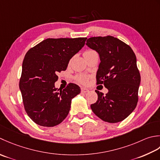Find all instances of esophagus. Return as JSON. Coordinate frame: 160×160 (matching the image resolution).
I'll list each match as a JSON object with an SVG mask.
<instances>
[{
    "label": "esophagus",
    "mask_w": 160,
    "mask_h": 160,
    "mask_svg": "<svg viewBox=\"0 0 160 160\" xmlns=\"http://www.w3.org/2000/svg\"><path fill=\"white\" fill-rule=\"evenodd\" d=\"M81 92H82V93H86V92H88L89 90H88L87 88H81Z\"/></svg>",
    "instance_id": "34e87169"
}]
</instances>
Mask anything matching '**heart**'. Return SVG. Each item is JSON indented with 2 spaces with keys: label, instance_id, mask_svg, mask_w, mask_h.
Listing matches in <instances>:
<instances>
[{
  "label": "heart",
  "instance_id": "b5f03b06",
  "mask_svg": "<svg viewBox=\"0 0 160 160\" xmlns=\"http://www.w3.org/2000/svg\"><path fill=\"white\" fill-rule=\"evenodd\" d=\"M90 52H92V50H88V51L86 52H85V53ZM75 79L79 83H82V84H85V83H87L88 80V77L86 76V75H85V74H79V75H77L75 77Z\"/></svg>",
  "mask_w": 160,
  "mask_h": 160
}]
</instances>
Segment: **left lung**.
I'll return each mask as SVG.
<instances>
[{
  "instance_id": "1",
  "label": "left lung",
  "mask_w": 160,
  "mask_h": 160,
  "mask_svg": "<svg viewBox=\"0 0 160 160\" xmlns=\"http://www.w3.org/2000/svg\"><path fill=\"white\" fill-rule=\"evenodd\" d=\"M86 45L99 55L97 84H103L108 90L106 94L95 90L98 99L91 104V109L104 122H122L132 113L138 102L141 77L134 52L111 36L89 38Z\"/></svg>"
}]
</instances>
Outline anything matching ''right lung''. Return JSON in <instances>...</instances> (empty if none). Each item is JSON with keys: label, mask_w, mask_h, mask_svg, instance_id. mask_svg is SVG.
I'll return each mask as SVG.
<instances>
[{"label": "right lung", "mask_w": 160, "mask_h": 160, "mask_svg": "<svg viewBox=\"0 0 160 160\" xmlns=\"http://www.w3.org/2000/svg\"><path fill=\"white\" fill-rule=\"evenodd\" d=\"M87 38H47L26 53L19 82L26 112L37 124L53 127L66 119L71 102L81 92L74 83L56 88L57 74L66 70L70 58L82 48Z\"/></svg>", "instance_id": "1"}]
</instances>
